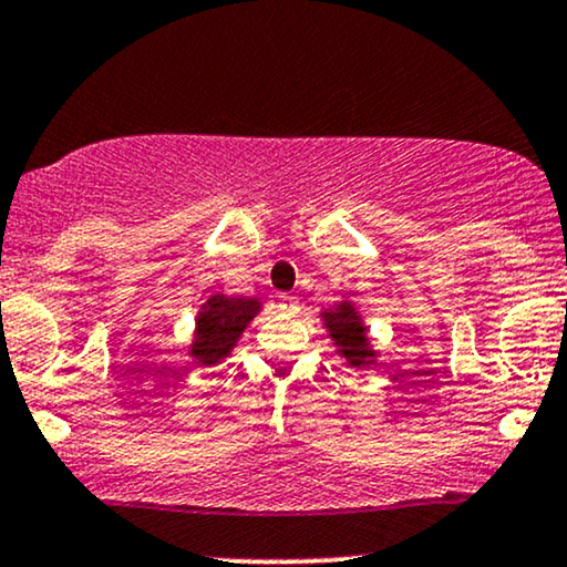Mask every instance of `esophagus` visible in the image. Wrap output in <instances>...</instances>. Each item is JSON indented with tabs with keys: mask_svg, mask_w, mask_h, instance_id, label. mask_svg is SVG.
Masks as SVG:
<instances>
[{
	"mask_svg": "<svg viewBox=\"0 0 567 567\" xmlns=\"http://www.w3.org/2000/svg\"><path fill=\"white\" fill-rule=\"evenodd\" d=\"M279 311L296 313L298 311V298L296 296H279Z\"/></svg>",
	"mask_w": 567,
	"mask_h": 567,
	"instance_id": "esophagus-1",
	"label": "esophagus"
}]
</instances>
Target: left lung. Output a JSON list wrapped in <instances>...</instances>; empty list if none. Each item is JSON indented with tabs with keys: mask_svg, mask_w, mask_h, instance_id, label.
<instances>
[{
	"mask_svg": "<svg viewBox=\"0 0 567 567\" xmlns=\"http://www.w3.org/2000/svg\"><path fill=\"white\" fill-rule=\"evenodd\" d=\"M323 327L329 329V337L334 339L337 352L350 362V365L360 368V365H371L375 360V352L371 342H368V329L362 323V316L358 313L350 300H342L334 308H327L321 313Z\"/></svg>",
	"mask_w": 567,
	"mask_h": 567,
	"instance_id": "obj_1",
	"label": "left lung"
}]
</instances>
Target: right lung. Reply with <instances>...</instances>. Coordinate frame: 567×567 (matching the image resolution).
Returning a JSON list of instances; mask_svg holds the SVG:
<instances>
[{
	"mask_svg": "<svg viewBox=\"0 0 567 567\" xmlns=\"http://www.w3.org/2000/svg\"><path fill=\"white\" fill-rule=\"evenodd\" d=\"M259 311L261 303L256 298L213 296L196 313L194 342L188 347V354L199 365H217L233 352L248 321Z\"/></svg>",
	"mask_w": 567,
	"mask_h": 567,
	"instance_id": "right-lung-1",
	"label": "right lung"
}]
</instances>
